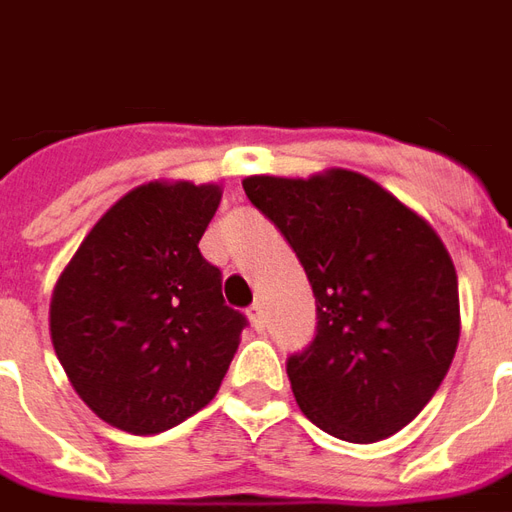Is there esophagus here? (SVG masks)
<instances>
[{
  "label": "esophagus",
  "instance_id": "34e87169",
  "mask_svg": "<svg viewBox=\"0 0 512 512\" xmlns=\"http://www.w3.org/2000/svg\"><path fill=\"white\" fill-rule=\"evenodd\" d=\"M249 321H252V326H255L257 332H263V326H266V318H263V307H260V304H252V307H249Z\"/></svg>",
  "mask_w": 512,
  "mask_h": 512
}]
</instances>
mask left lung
Here are the masks:
<instances>
[{"instance_id":"8db88e82","label":"left lung","mask_w":512,"mask_h":512,"mask_svg":"<svg viewBox=\"0 0 512 512\" xmlns=\"http://www.w3.org/2000/svg\"><path fill=\"white\" fill-rule=\"evenodd\" d=\"M246 197L307 271L318 329L288 356L290 389L337 439H386L425 408L461 334L458 277L436 230L351 169L252 175Z\"/></svg>"}]
</instances>
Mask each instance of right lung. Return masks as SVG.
<instances>
[{
    "label": "right lung",
    "mask_w": 512,
    "mask_h": 512,
    "mask_svg": "<svg viewBox=\"0 0 512 512\" xmlns=\"http://www.w3.org/2000/svg\"><path fill=\"white\" fill-rule=\"evenodd\" d=\"M216 183L136 186L87 233L54 285V354L112 428L153 436L208 406L246 318L224 304L222 271L200 255Z\"/></svg>",
    "instance_id": "add662e5"
}]
</instances>
